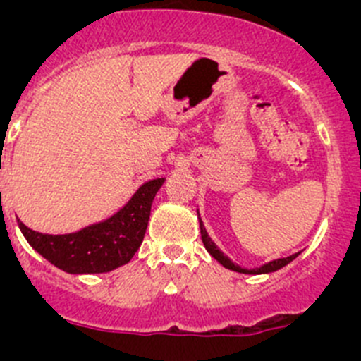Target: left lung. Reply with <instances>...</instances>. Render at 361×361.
Wrapping results in <instances>:
<instances>
[{
	"instance_id": "obj_1",
	"label": "left lung",
	"mask_w": 361,
	"mask_h": 361,
	"mask_svg": "<svg viewBox=\"0 0 361 361\" xmlns=\"http://www.w3.org/2000/svg\"><path fill=\"white\" fill-rule=\"evenodd\" d=\"M197 216H199V211H197ZM199 225H201V238H202V243H204V248L209 251L211 257H213L214 260L220 262V264L224 265L225 269H231V271H235V272H243V274H269V272H274V271H278V269H281V267H285V265H288L290 262L295 260V258H297L298 255H300V251H298V253L290 255V257H286V258H278V260L267 262V264L260 265V267H257V269L239 267V265L234 264V262H232L231 258L225 257V255L221 253L220 250H218V246L214 245L213 241H211V238H209V235H207L206 228H204V224H202L201 218H199Z\"/></svg>"
}]
</instances>
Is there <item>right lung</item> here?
<instances>
[{
	"mask_svg": "<svg viewBox=\"0 0 361 361\" xmlns=\"http://www.w3.org/2000/svg\"><path fill=\"white\" fill-rule=\"evenodd\" d=\"M164 181L166 178L147 181L110 218L71 234H42L20 220L17 224L32 250L61 271L69 274L110 272L127 264L143 243L152 202Z\"/></svg>",
	"mask_w": 361,
	"mask_h": 361,
	"instance_id": "add662e5",
	"label": "right lung"
}]
</instances>
